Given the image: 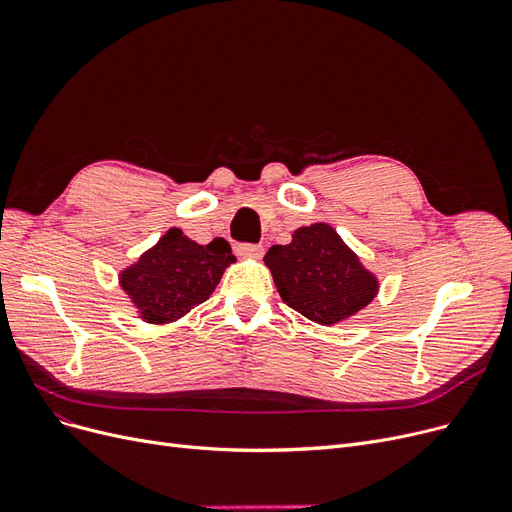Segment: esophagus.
Listing matches in <instances>:
<instances>
[{
  "label": "esophagus",
  "instance_id": "obj_1",
  "mask_svg": "<svg viewBox=\"0 0 512 512\" xmlns=\"http://www.w3.org/2000/svg\"><path fill=\"white\" fill-rule=\"evenodd\" d=\"M236 253H238L240 257H253V259H259V257L263 255V247H261V244H249V242H244V244H238V247H236Z\"/></svg>",
  "mask_w": 512,
  "mask_h": 512
}]
</instances>
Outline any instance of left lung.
Segmentation results:
<instances>
[{
    "instance_id": "left-lung-1",
    "label": "left lung",
    "mask_w": 512,
    "mask_h": 512,
    "mask_svg": "<svg viewBox=\"0 0 512 512\" xmlns=\"http://www.w3.org/2000/svg\"><path fill=\"white\" fill-rule=\"evenodd\" d=\"M263 261L282 301L322 326L358 314L379 293V280L328 224L295 230L291 242L274 244Z\"/></svg>"
}]
</instances>
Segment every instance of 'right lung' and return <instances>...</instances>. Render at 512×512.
<instances>
[{
    "instance_id": "obj_1",
    "label": "right lung",
    "mask_w": 512,
    "mask_h": 512,
    "mask_svg": "<svg viewBox=\"0 0 512 512\" xmlns=\"http://www.w3.org/2000/svg\"><path fill=\"white\" fill-rule=\"evenodd\" d=\"M232 261L228 240L198 244L171 228L119 274V282L142 320L169 324L207 301Z\"/></svg>"
}]
</instances>
